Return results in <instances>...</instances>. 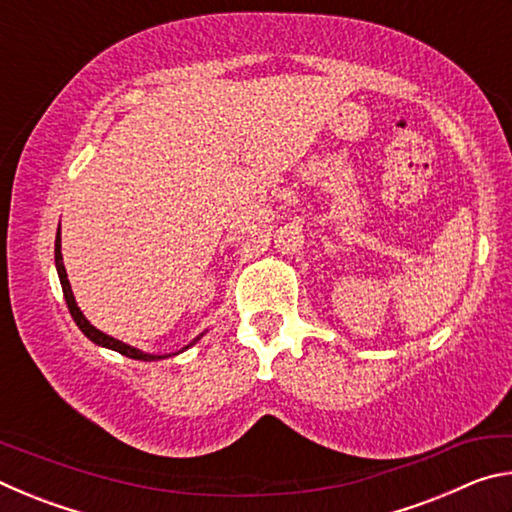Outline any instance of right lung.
Returning a JSON list of instances; mask_svg holds the SVG:
<instances>
[{"label": "right lung", "mask_w": 512, "mask_h": 512, "mask_svg": "<svg viewBox=\"0 0 512 512\" xmlns=\"http://www.w3.org/2000/svg\"><path fill=\"white\" fill-rule=\"evenodd\" d=\"M54 257H56L58 280H60V287H63V296H65V302H67L69 314H72L74 323L79 325L81 332H83L85 336H88V339H90L94 345H101V348L115 350V352H119V354H124V357H128V359H137V361H158V359H167V357H171V354H180V352H185V350L192 348V345H194L196 341H201V336H203V334H198L196 339H194L192 343H189V345H185L183 350H178V352H169V354H151V352L137 350V348H133V345H128V343L119 341V339H112V336H108V334H103L101 329L94 327V325L90 323V320L83 316L81 307L76 305V298H74V293H72V284H69V280H67V271H65V264H63V253H60V223H58V232H56V248H54Z\"/></svg>", "instance_id": "obj_1"}]
</instances>
